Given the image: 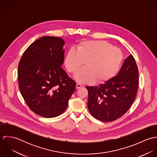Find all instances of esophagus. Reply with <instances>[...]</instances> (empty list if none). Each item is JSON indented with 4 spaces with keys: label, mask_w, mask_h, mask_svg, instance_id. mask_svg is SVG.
Segmentation results:
<instances>
[{
    "label": "esophagus",
    "mask_w": 157,
    "mask_h": 157,
    "mask_svg": "<svg viewBox=\"0 0 157 157\" xmlns=\"http://www.w3.org/2000/svg\"><path fill=\"white\" fill-rule=\"evenodd\" d=\"M82 86H83L82 85L80 84V83H77L76 84V89H78V88H81Z\"/></svg>",
    "instance_id": "34e87169"
}]
</instances>
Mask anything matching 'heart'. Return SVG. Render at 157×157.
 Instances as JSON below:
<instances>
[{
  "instance_id": "obj_1",
  "label": "heart",
  "mask_w": 157,
  "mask_h": 157,
  "mask_svg": "<svg viewBox=\"0 0 157 157\" xmlns=\"http://www.w3.org/2000/svg\"><path fill=\"white\" fill-rule=\"evenodd\" d=\"M121 51L103 40H86L80 43L77 48L67 50L65 64L69 72L75 74L80 83H90L96 80L102 83L109 80L117 73L123 61Z\"/></svg>"
}]
</instances>
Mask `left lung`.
<instances>
[{"label": "left lung", "mask_w": 157, "mask_h": 157, "mask_svg": "<svg viewBox=\"0 0 157 157\" xmlns=\"http://www.w3.org/2000/svg\"><path fill=\"white\" fill-rule=\"evenodd\" d=\"M138 74L134 58L130 55L117 75L98 86H86L88 108L91 115L105 122L123 115L135 98L139 86Z\"/></svg>", "instance_id": "8db88e82"}]
</instances>
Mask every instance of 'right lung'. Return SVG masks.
I'll return each mask as SVG.
<instances>
[{
    "instance_id": "add662e5",
    "label": "right lung",
    "mask_w": 157,
    "mask_h": 157,
    "mask_svg": "<svg viewBox=\"0 0 157 157\" xmlns=\"http://www.w3.org/2000/svg\"><path fill=\"white\" fill-rule=\"evenodd\" d=\"M64 40L45 36L25 51L18 67L21 94L31 111L45 118L64 112L76 83L60 67L64 62Z\"/></svg>"
}]
</instances>
